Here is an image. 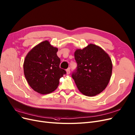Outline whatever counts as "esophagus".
Segmentation results:
<instances>
[{
  "label": "esophagus",
  "instance_id": "1",
  "mask_svg": "<svg viewBox=\"0 0 135 135\" xmlns=\"http://www.w3.org/2000/svg\"><path fill=\"white\" fill-rule=\"evenodd\" d=\"M70 73V69H68L66 70V74H68V75H69Z\"/></svg>",
  "mask_w": 135,
  "mask_h": 135
}]
</instances>
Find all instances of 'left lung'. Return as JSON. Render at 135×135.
Instances as JSON below:
<instances>
[{
  "mask_svg": "<svg viewBox=\"0 0 135 135\" xmlns=\"http://www.w3.org/2000/svg\"><path fill=\"white\" fill-rule=\"evenodd\" d=\"M74 56L78 65L72 78L79 90L88 97L100 93L112 76V63L108 54L90 44L83 49H77Z\"/></svg>",
  "mask_w": 135,
  "mask_h": 135,
  "instance_id": "obj_1",
  "label": "left lung"
}]
</instances>
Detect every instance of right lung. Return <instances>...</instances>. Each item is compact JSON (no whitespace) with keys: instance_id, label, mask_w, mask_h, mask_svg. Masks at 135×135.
Instances as JSON below:
<instances>
[{"instance_id":"right-lung-1","label":"right lung","mask_w":135,"mask_h":135,"mask_svg":"<svg viewBox=\"0 0 135 135\" xmlns=\"http://www.w3.org/2000/svg\"><path fill=\"white\" fill-rule=\"evenodd\" d=\"M58 49L48 41L40 43L27 54L23 64L26 80L35 91L41 94L52 93L59 86L66 71L60 68Z\"/></svg>"}]
</instances>
